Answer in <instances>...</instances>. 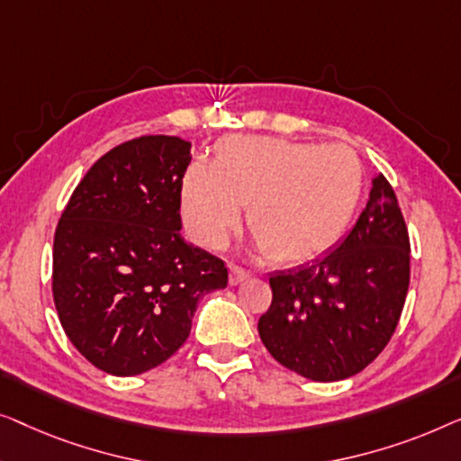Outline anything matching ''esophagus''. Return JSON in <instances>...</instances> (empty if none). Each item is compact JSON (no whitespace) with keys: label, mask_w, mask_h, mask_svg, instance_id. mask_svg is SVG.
<instances>
[{"label":"esophagus","mask_w":461,"mask_h":461,"mask_svg":"<svg viewBox=\"0 0 461 461\" xmlns=\"http://www.w3.org/2000/svg\"><path fill=\"white\" fill-rule=\"evenodd\" d=\"M249 271L238 267V265H230V284L231 286H238V284H242L244 280H249Z\"/></svg>","instance_id":"obj_1"}]
</instances>
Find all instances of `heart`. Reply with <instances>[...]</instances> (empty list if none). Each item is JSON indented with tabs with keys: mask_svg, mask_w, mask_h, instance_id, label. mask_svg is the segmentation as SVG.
<instances>
[{
	"mask_svg": "<svg viewBox=\"0 0 461 461\" xmlns=\"http://www.w3.org/2000/svg\"><path fill=\"white\" fill-rule=\"evenodd\" d=\"M361 190L363 168L348 146L238 135L219 146L215 165L187 168L181 215L198 242L215 249L249 204L257 249L298 263L339 242Z\"/></svg>",
	"mask_w": 461,
	"mask_h": 461,
	"instance_id": "b5f03b06",
	"label": "heart"
}]
</instances>
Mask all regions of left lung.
<instances>
[{"label": "left lung", "instance_id": "8db88e82", "mask_svg": "<svg viewBox=\"0 0 461 461\" xmlns=\"http://www.w3.org/2000/svg\"><path fill=\"white\" fill-rule=\"evenodd\" d=\"M258 336L277 363L315 382L359 374L388 345L410 288V236L382 173L366 209L326 257L269 277Z\"/></svg>", "mask_w": 461, "mask_h": 461}]
</instances>
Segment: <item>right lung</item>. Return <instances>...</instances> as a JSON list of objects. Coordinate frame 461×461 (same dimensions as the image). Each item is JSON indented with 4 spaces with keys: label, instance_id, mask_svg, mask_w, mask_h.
Instances as JSON below:
<instances>
[{
    "label": "right lung",
    "instance_id": "obj_1",
    "mask_svg": "<svg viewBox=\"0 0 461 461\" xmlns=\"http://www.w3.org/2000/svg\"><path fill=\"white\" fill-rule=\"evenodd\" d=\"M190 141L144 135L113 148L75 187L54 236L51 290L77 351L102 372L138 375L190 336L198 301L228 267L181 238Z\"/></svg>",
    "mask_w": 461,
    "mask_h": 461
}]
</instances>
